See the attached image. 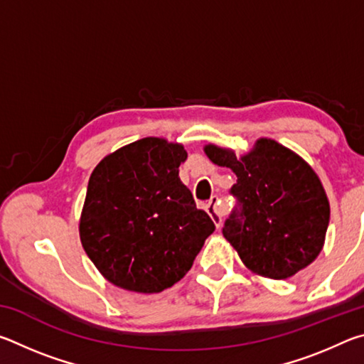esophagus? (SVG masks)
I'll list each match as a JSON object with an SVG mask.
<instances>
[{
    "label": "esophagus",
    "mask_w": 364,
    "mask_h": 364,
    "mask_svg": "<svg viewBox=\"0 0 364 364\" xmlns=\"http://www.w3.org/2000/svg\"><path fill=\"white\" fill-rule=\"evenodd\" d=\"M205 207V210L208 212V215H210L212 217V220H213V223L217 225V228H220L221 226V223H223V215H225V210H223V207L220 205V199H218V196H212L210 199H208L207 202H204V204H202Z\"/></svg>",
    "instance_id": "1"
}]
</instances>
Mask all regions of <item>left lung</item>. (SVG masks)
<instances>
[{
	"label": "left lung",
	"mask_w": 364,
	"mask_h": 364,
	"mask_svg": "<svg viewBox=\"0 0 364 364\" xmlns=\"http://www.w3.org/2000/svg\"><path fill=\"white\" fill-rule=\"evenodd\" d=\"M205 154L237 176L230 191L237 205L223 236L245 267L264 278L286 279L315 260L331 210L321 181L304 159L267 138L241 159L213 144Z\"/></svg>",
	"instance_id": "8db88e82"
}]
</instances>
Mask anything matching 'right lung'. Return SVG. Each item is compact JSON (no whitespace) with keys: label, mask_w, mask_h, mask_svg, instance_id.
<instances>
[{"label":"right lung","mask_w":364,"mask_h":364,"mask_svg":"<svg viewBox=\"0 0 364 364\" xmlns=\"http://www.w3.org/2000/svg\"><path fill=\"white\" fill-rule=\"evenodd\" d=\"M186 157L181 144L143 138L93 170L80 239L109 282L133 292H162L188 273L215 231L178 176Z\"/></svg>","instance_id":"1"}]
</instances>
